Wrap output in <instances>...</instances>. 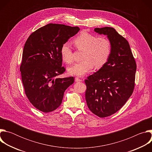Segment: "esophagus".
<instances>
[{
	"instance_id": "obj_1",
	"label": "esophagus",
	"mask_w": 152,
	"mask_h": 152,
	"mask_svg": "<svg viewBox=\"0 0 152 152\" xmlns=\"http://www.w3.org/2000/svg\"><path fill=\"white\" fill-rule=\"evenodd\" d=\"M75 81L76 82H82V80L81 79H79V77H75Z\"/></svg>"
}]
</instances>
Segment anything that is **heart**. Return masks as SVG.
Instances as JSON below:
<instances>
[{"label": "heart", "instance_id": "obj_1", "mask_svg": "<svg viewBox=\"0 0 152 152\" xmlns=\"http://www.w3.org/2000/svg\"><path fill=\"white\" fill-rule=\"evenodd\" d=\"M76 48L83 50L82 56L83 61L75 63L68 68L71 75L82 76L90 72L93 66L100 68L109 59L112 45L111 41L106 37H99L87 32H82L73 39ZM62 60L67 64L73 62V52L69 43H64L60 50Z\"/></svg>", "mask_w": 152, "mask_h": 152}]
</instances>
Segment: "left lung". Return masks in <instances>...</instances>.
<instances>
[{
  "label": "left lung",
  "mask_w": 152,
  "mask_h": 152,
  "mask_svg": "<svg viewBox=\"0 0 152 152\" xmlns=\"http://www.w3.org/2000/svg\"><path fill=\"white\" fill-rule=\"evenodd\" d=\"M94 31L107 35L112 50L102 67L85 80V99L90 110L104 118L120 110L132 94L137 65L128 41L115 29L104 27Z\"/></svg>",
  "instance_id": "1"
}]
</instances>
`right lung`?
I'll return each mask as SVG.
<instances>
[{
	"mask_svg": "<svg viewBox=\"0 0 152 152\" xmlns=\"http://www.w3.org/2000/svg\"><path fill=\"white\" fill-rule=\"evenodd\" d=\"M79 30L77 26L49 23L32 33L25 42L20 67L21 80L26 96L40 111L57 109L65 91L74 82L73 76L56 77L66 71L61 48Z\"/></svg>",
	"mask_w": 152,
	"mask_h": 152,
	"instance_id": "add662e5",
	"label": "right lung"
}]
</instances>
